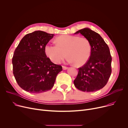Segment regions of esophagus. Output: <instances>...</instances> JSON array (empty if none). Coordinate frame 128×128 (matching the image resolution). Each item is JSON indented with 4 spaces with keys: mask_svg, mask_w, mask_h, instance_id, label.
<instances>
[{
    "mask_svg": "<svg viewBox=\"0 0 128 128\" xmlns=\"http://www.w3.org/2000/svg\"><path fill=\"white\" fill-rule=\"evenodd\" d=\"M62 68H63V70H67V69L68 68V67L64 66H62Z\"/></svg>",
    "mask_w": 128,
    "mask_h": 128,
    "instance_id": "34e87169",
    "label": "esophagus"
}]
</instances>
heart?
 Returning a JSON list of instances; mask_svg holds the SVG:
<instances>
[{"mask_svg": "<svg viewBox=\"0 0 128 128\" xmlns=\"http://www.w3.org/2000/svg\"><path fill=\"white\" fill-rule=\"evenodd\" d=\"M56 42L57 44H48L44 47L46 56L54 63H60L67 54L69 62L82 66L91 56V43L86 37L63 35L56 38Z\"/></svg>", "mask_w": 128, "mask_h": 128, "instance_id": "heart-1", "label": "heart"}]
</instances>
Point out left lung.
Returning a JSON list of instances; mask_svg holds the SVG:
<instances>
[{
	"mask_svg": "<svg viewBox=\"0 0 128 128\" xmlns=\"http://www.w3.org/2000/svg\"><path fill=\"white\" fill-rule=\"evenodd\" d=\"M88 38L91 45L89 60L78 68L74 81L75 86L84 92H94L103 88L108 82L112 72V56L108 46L98 33L88 28L78 30Z\"/></svg>",
	"mask_w": 128,
	"mask_h": 128,
	"instance_id": "8db88e82",
	"label": "left lung"
}]
</instances>
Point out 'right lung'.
<instances>
[{
    "mask_svg": "<svg viewBox=\"0 0 128 128\" xmlns=\"http://www.w3.org/2000/svg\"><path fill=\"white\" fill-rule=\"evenodd\" d=\"M53 34L37 30L26 34L20 41L12 58L13 73L18 85L34 93L52 89L62 67L47 58L44 47Z\"/></svg>",
    "mask_w": 128,
    "mask_h": 128,
    "instance_id": "obj_1",
    "label": "right lung"
}]
</instances>
